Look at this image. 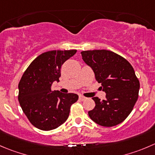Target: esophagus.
I'll use <instances>...</instances> for the list:
<instances>
[{"label": "esophagus", "instance_id": "obj_1", "mask_svg": "<svg viewBox=\"0 0 155 155\" xmlns=\"http://www.w3.org/2000/svg\"><path fill=\"white\" fill-rule=\"evenodd\" d=\"M86 99V97H84L83 95H79V100L80 101H85Z\"/></svg>", "mask_w": 155, "mask_h": 155}]
</instances>
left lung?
Instances as JSON below:
<instances>
[{"label":"left lung","instance_id":"left-lung-1","mask_svg":"<svg viewBox=\"0 0 155 155\" xmlns=\"http://www.w3.org/2000/svg\"><path fill=\"white\" fill-rule=\"evenodd\" d=\"M81 54L106 93L105 100L92 97L95 107L88 111L89 117L102 127L118 125L130 115L139 97L140 84L133 67L110 51H84Z\"/></svg>","mask_w":155,"mask_h":155}]
</instances>
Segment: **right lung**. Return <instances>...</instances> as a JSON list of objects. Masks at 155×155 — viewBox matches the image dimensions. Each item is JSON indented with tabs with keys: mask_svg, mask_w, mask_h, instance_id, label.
<instances>
[{
	"mask_svg": "<svg viewBox=\"0 0 155 155\" xmlns=\"http://www.w3.org/2000/svg\"><path fill=\"white\" fill-rule=\"evenodd\" d=\"M76 50L50 51L37 57L30 64L19 81V104L28 120L44 131L54 130L64 124L70 107L77 101L74 93L51 91L54 82H59L61 68Z\"/></svg>",
	"mask_w": 155,
	"mask_h": 155,
	"instance_id": "1",
	"label": "right lung"
}]
</instances>
